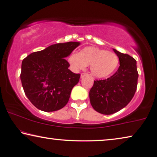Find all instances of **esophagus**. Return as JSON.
<instances>
[{"instance_id":"obj_1","label":"esophagus","mask_w":157,"mask_h":157,"mask_svg":"<svg viewBox=\"0 0 157 157\" xmlns=\"http://www.w3.org/2000/svg\"><path fill=\"white\" fill-rule=\"evenodd\" d=\"M87 75H88V73H83L81 74L80 77H81V78H84L85 76H87Z\"/></svg>"}]
</instances>
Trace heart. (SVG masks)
<instances>
[{
    "label": "heart",
    "mask_w": 157,
    "mask_h": 157,
    "mask_svg": "<svg viewBox=\"0 0 157 157\" xmlns=\"http://www.w3.org/2000/svg\"><path fill=\"white\" fill-rule=\"evenodd\" d=\"M68 60L75 70L84 69L90 65L91 74L97 78L112 75L119 64L116 53L96 47H86L79 53H71Z\"/></svg>",
    "instance_id": "obj_1"
}]
</instances>
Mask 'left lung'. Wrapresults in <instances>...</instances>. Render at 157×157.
<instances>
[{"mask_svg": "<svg viewBox=\"0 0 157 157\" xmlns=\"http://www.w3.org/2000/svg\"><path fill=\"white\" fill-rule=\"evenodd\" d=\"M113 51L119 59L117 71L109 78L94 81L89 92L91 106L104 115H111L126 106L137 86L136 61L128 54Z\"/></svg>", "mask_w": 157, "mask_h": 157, "instance_id": "obj_1", "label": "left lung"}]
</instances>
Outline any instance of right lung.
Here are the masks:
<instances>
[{"label": "right lung", "mask_w": 157, "mask_h": 157, "mask_svg": "<svg viewBox=\"0 0 157 157\" xmlns=\"http://www.w3.org/2000/svg\"><path fill=\"white\" fill-rule=\"evenodd\" d=\"M79 44V42L52 44L31 53L22 60V87L27 98L38 109L53 112L68 103L80 74L71 71L70 64L64 58Z\"/></svg>", "instance_id": "obj_1"}]
</instances>
